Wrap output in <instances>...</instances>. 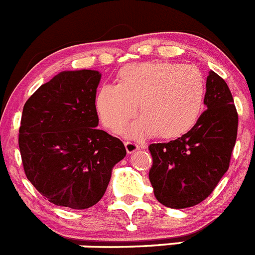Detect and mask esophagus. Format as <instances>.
<instances>
[{
  "label": "esophagus",
  "mask_w": 255,
  "mask_h": 255,
  "mask_svg": "<svg viewBox=\"0 0 255 255\" xmlns=\"http://www.w3.org/2000/svg\"><path fill=\"white\" fill-rule=\"evenodd\" d=\"M125 146H126V149H127L128 153H134L137 149L139 148V146L137 143H134V142H125Z\"/></svg>",
  "instance_id": "1"
}]
</instances>
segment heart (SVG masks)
<instances>
[{
    "label": "heart",
    "instance_id": "1",
    "mask_svg": "<svg viewBox=\"0 0 255 255\" xmlns=\"http://www.w3.org/2000/svg\"><path fill=\"white\" fill-rule=\"evenodd\" d=\"M205 99L203 73L194 65L170 61L129 64L121 69L118 84H104L95 109L104 127L121 132L137 112L142 116L126 130L133 139L160 134L166 139L186 134L199 121Z\"/></svg>",
    "mask_w": 255,
    "mask_h": 255
}]
</instances>
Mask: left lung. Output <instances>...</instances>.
<instances>
[{
  "label": "left lung",
  "instance_id": "obj_1",
  "mask_svg": "<svg viewBox=\"0 0 255 255\" xmlns=\"http://www.w3.org/2000/svg\"><path fill=\"white\" fill-rule=\"evenodd\" d=\"M206 111L186 134L167 143H152L149 181L156 199L171 209L197 205L229 168L238 133V113L229 87L209 71Z\"/></svg>",
  "mask_w": 255,
  "mask_h": 255
}]
</instances>
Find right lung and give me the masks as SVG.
<instances>
[{
    "label": "right lung",
    "instance_id": "obj_1",
    "mask_svg": "<svg viewBox=\"0 0 255 255\" xmlns=\"http://www.w3.org/2000/svg\"><path fill=\"white\" fill-rule=\"evenodd\" d=\"M97 70L61 71L23 106L18 147L35 189L58 206L88 209L103 197L122 141L98 129Z\"/></svg>",
    "mask_w": 255,
    "mask_h": 255
}]
</instances>
